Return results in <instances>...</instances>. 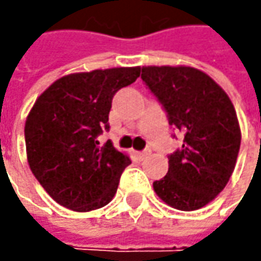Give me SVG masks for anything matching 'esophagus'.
I'll return each instance as SVG.
<instances>
[{"mask_svg": "<svg viewBox=\"0 0 261 261\" xmlns=\"http://www.w3.org/2000/svg\"><path fill=\"white\" fill-rule=\"evenodd\" d=\"M151 155V149H145V151H141V152H136V156L139 160H145L146 156Z\"/></svg>", "mask_w": 261, "mask_h": 261, "instance_id": "34e87169", "label": "esophagus"}]
</instances>
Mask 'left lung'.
<instances>
[{
	"label": "left lung",
	"instance_id": "obj_1",
	"mask_svg": "<svg viewBox=\"0 0 261 261\" xmlns=\"http://www.w3.org/2000/svg\"><path fill=\"white\" fill-rule=\"evenodd\" d=\"M142 81L185 134L168 155V173L154 181L156 196L178 211H196L219 195L234 171L241 130L229 97L192 66H142Z\"/></svg>",
	"mask_w": 261,
	"mask_h": 261
}]
</instances>
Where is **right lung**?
Wrapping results in <instances>:
<instances>
[{
    "label": "right lung",
    "mask_w": 261,
    "mask_h": 261,
    "mask_svg": "<svg viewBox=\"0 0 261 261\" xmlns=\"http://www.w3.org/2000/svg\"><path fill=\"white\" fill-rule=\"evenodd\" d=\"M141 66L95 69L56 80L37 97L24 126L27 161L55 202L75 212L106 206L129 156L97 136L109 129L113 95L135 83Z\"/></svg>",
    "instance_id": "1"
}]
</instances>
